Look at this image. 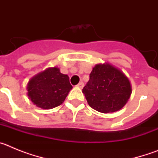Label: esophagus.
Here are the masks:
<instances>
[{"label":"esophagus","instance_id":"34e87169","mask_svg":"<svg viewBox=\"0 0 158 158\" xmlns=\"http://www.w3.org/2000/svg\"><path fill=\"white\" fill-rule=\"evenodd\" d=\"M84 85H85V84H84V82L81 81L80 83L78 84V85H77V86L78 88H80V89H82V88L84 87Z\"/></svg>","mask_w":158,"mask_h":158}]
</instances>
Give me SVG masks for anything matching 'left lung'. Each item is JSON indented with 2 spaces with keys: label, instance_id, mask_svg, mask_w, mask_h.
Instances as JSON below:
<instances>
[{
  "label": "left lung",
  "instance_id": "1",
  "mask_svg": "<svg viewBox=\"0 0 158 158\" xmlns=\"http://www.w3.org/2000/svg\"><path fill=\"white\" fill-rule=\"evenodd\" d=\"M88 104L102 113L120 110L129 100L131 85L126 75L109 63L97 64L82 89Z\"/></svg>",
  "mask_w": 158,
  "mask_h": 158
}]
</instances>
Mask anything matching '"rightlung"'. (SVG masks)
<instances>
[{"instance_id":"obj_1","label":"right lung","mask_w":158,"mask_h":158,"mask_svg":"<svg viewBox=\"0 0 158 158\" xmlns=\"http://www.w3.org/2000/svg\"><path fill=\"white\" fill-rule=\"evenodd\" d=\"M68 75L57 67L38 73L27 84V96L37 107L51 109L62 104L72 89Z\"/></svg>"}]
</instances>
